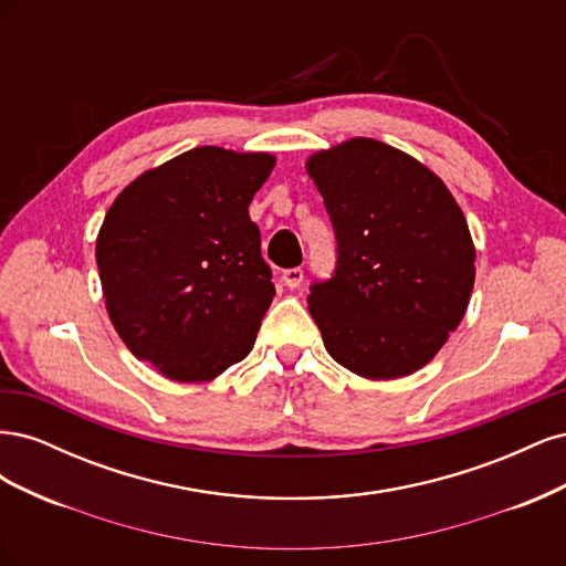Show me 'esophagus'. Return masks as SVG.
Returning <instances> with one entry per match:
<instances>
[{"label":"esophagus","mask_w":566,"mask_h":566,"mask_svg":"<svg viewBox=\"0 0 566 566\" xmlns=\"http://www.w3.org/2000/svg\"><path fill=\"white\" fill-rule=\"evenodd\" d=\"M302 281H304V271H302L300 266L285 269V271H283V283H285L287 287H297Z\"/></svg>","instance_id":"obj_1"}]
</instances>
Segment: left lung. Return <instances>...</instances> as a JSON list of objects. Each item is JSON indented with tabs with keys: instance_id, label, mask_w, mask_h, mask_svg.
<instances>
[{
	"instance_id": "1",
	"label": "left lung",
	"mask_w": 566,
	"mask_h": 566,
	"mask_svg": "<svg viewBox=\"0 0 566 566\" xmlns=\"http://www.w3.org/2000/svg\"><path fill=\"white\" fill-rule=\"evenodd\" d=\"M306 172L337 235V269L310 312L339 366L366 380L420 370L458 328L474 285L460 205L430 167L368 136L316 150Z\"/></svg>"
}]
</instances>
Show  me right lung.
<instances>
[{"label":"right lung","mask_w":566,"mask_h":566,"mask_svg":"<svg viewBox=\"0 0 566 566\" xmlns=\"http://www.w3.org/2000/svg\"><path fill=\"white\" fill-rule=\"evenodd\" d=\"M271 153L198 146L127 184L96 235L106 312L175 382H210L254 347L276 295L250 202Z\"/></svg>","instance_id":"add662e5"}]
</instances>
